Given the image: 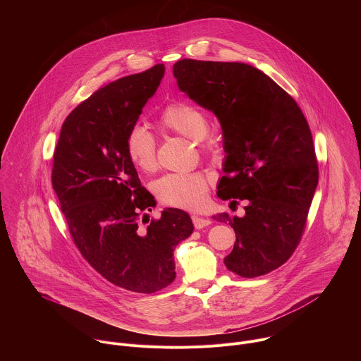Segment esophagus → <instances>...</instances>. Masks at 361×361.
<instances>
[{
    "label": "esophagus",
    "instance_id": "1",
    "mask_svg": "<svg viewBox=\"0 0 361 361\" xmlns=\"http://www.w3.org/2000/svg\"><path fill=\"white\" fill-rule=\"evenodd\" d=\"M192 224L195 226V229H202L205 226H209L212 222L207 218H202V216H198V215H192Z\"/></svg>",
    "mask_w": 361,
    "mask_h": 361
}]
</instances>
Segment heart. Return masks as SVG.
Segmentation results:
<instances>
[{
	"label": "heart",
	"mask_w": 361,
	"mask_h": 361,
	"mask_svg": "<svg viewBox=\"0 0 361 361\" xmlns=\"http://www.w3.org/2000/svg\"><path fill=\"white\" fill-rule=\"evenodd\" d=\"M159 123L164 130L198 139L205 150L215 147V139L208 132L207 114L191 102H170L161 111ZM125 149L129 160L139 170L153 171L157 167V142L154 135L145 126L135 125L128 130ZM209 181V176L201 171L170 173L154 183V192L164 205L197 209L205 204Z\"/></svg>",
	"instance_id": "b5f03b06"
}]
</instances>
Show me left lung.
Segmentation results:
<instances>
[{"mask_svg": "<svg viewBox=\"0 0 361 361\" xmlns=\"http://www.w3.org/2000/svg\"><path fill=\"white\" fill-rule=\"evenodd\" d=\"M173 74L221 122L228 156L218 197L231 207L246 200L245 216H214L236 233L225 266L245 279L264 276L291 257L307 226L319 178L310 125L295 99L253 66L183 59Z\"/></svg>", "mask_w": 361, "mask_h": 361, "instance_id": "1", "label": "left lung"}]
</instances>
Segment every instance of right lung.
Returning <instances> with one entry per match:
<instances>
[{
    "label": "right lung",
    "mask_w": 361,
    "mask_h": 361,
    "mask_svg": "<svg viewBox=\"0 0 361 361\" xmlns=\"http://www.w3.org/2000/svg\"><path fill=\"white\" fill-rule=\"evenodd\" d=\"M163 74L164 66L156 64L106 84L75 106L61 125L51 169L53 190L82 257L109 283L143 294L174 281L173 252L194 231L190 215L177 208L149 222L146 212L156 201L125 149L128 130Z\"/></svg>",
    "instance_id": "right-lung-1"
}]
</instances>
